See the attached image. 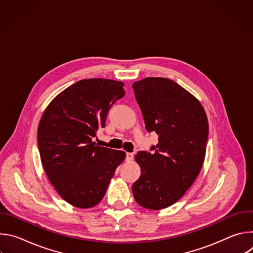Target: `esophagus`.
I'll return each mask as SVG.
<instances>
[{
    "label": "esophagus",
    "mask_w": 253,
    "mask_h": 253,
    "mask_svg": "<svg viewBox=\"0 0 253 253\" xmlns=\"http://www.w3.org/2000/svg\"><path fill=\"white\" fill-rule=\"evenodd\" d=\"M133 157H134V154H133V153H131V152L126 153V160H127V161H131V160L133 159Z\"/></svg>",
    "instance_id": "obj_1"
}]
</instances>
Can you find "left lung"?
<instances>
[{"label": "left lung", "instance_id": "left-lung-1", "mask_svg": "<svg viewBox=\"0 0 253 253\" xmlns=\"http://www.w3.org/2000/svg\"><path fill=\"white\" fill-rule=\"evenodd\" d=\"M132 87L147 131L159 137L151 152L135 156L141 175L132 185L133 196L140 206L159 210L177 202L198 176L208 121L200 102L170 79L149 77Z\"/></svg>", "mask_w": 253, "mask_h": 253}]
</instances>
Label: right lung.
<instances>
[{"label":"right lung","mask_w":253,"mask_h":253,"mask_svg":"<svg viewBox=\"0 0 253 253\" xmlns=\"http://www.w3.org/2000/svg\"><path fill=\"white\" fill-rule=\"evenodd\" d=\"M124 83L85 79L56 96L38 127L42 165L51 184L68 203L90 208L104 197L125 152L97 146L108 111L125 95Z\"/></svg>","instance_id":"obj_1"}]
</instances>
